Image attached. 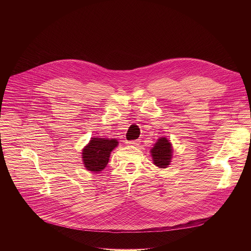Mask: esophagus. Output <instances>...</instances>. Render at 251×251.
Wrapping results in <instances>:
<instances>
[{
    "label": "esophagus",
    "mask_w": 251,
    "mask_h": 251,
    "mask_svg": "<svg viewBox=\"0 0 251 251\" xmlns=\"http://www.w3.org/2000/svg\"><path fill=\"white\" fill-rule=\"evenodd\" d=\"M139 143H140L139 140H131V141H126V145H129V146H137V145H139Z\"/></svg>",
    "instance_id": "34e87169"
}]
</instances>
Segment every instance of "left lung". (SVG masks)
<instances>
[{
	"label": "left lung",
	"mask_w": 251,
	"mask_h": 251,
	"mask_svg": "<svg viewBox=\"0 0 251 251\" xmlns=\"http://www.w3.org/2000/svg\"><path fill=\"white\" fill-rule=\"evenodd\" d=\"M151 152L153 163L159 168H166L171 161L172 146L165 137H162L154 144Z\"/></svg>",
	"instance_id": "1"
}]
</instances>
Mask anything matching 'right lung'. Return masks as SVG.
Instances as JSON below:
<instances>
[{
	"instance_id": "add662e5",
	"label": "right lung",
	"mask_w": 251,
	"mask_h": 251,
	"mask_svg": "<svg viewBox=\"0 0 251 251\" xmlns=\"http://www.w3.org/2000/svg\"><path fill=\"white\" fill-rule=\"evenodd\" d=\"M116 139H105L94 137L83 149V161L85 167L92 172L102 171L109 161V156L113 149L117 147Z\"/></svg>"
}]
</instances>
